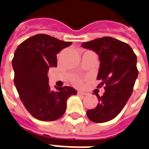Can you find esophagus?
I'll return each instance as SVG.
<instances>
[{
    "label": "esophagus",
    "mask_w": 149,
    "mask_h": 149,
    "mask_svg": "<svg viewBox=\"0 0 149 149\" xmlns=\"http://www.w3.org/2000/svg\"><path fill=\"white\" fill-rule=\"evenodd\" d=\"M77 94H78V95H87V94H86V92H83V91H81L77 92Z\"/></svg>",
    "instance_id": "esophagus-1"
}]
</instances>
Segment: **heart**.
<instances>
[{"instance_id":"1","label":"heart","mask_w":149,"mask_h":149,"mask_svg":"<svg viewBox=\"0 0 149 149\" xmlns=\"http://www.w3.org/2000/svg\"><path fill=\"white\" fill-rule=\"evenodd\" d=\"M76 83H77V84H80V83H81V81H79V80H77V81H76Z\"/></svg>"}]
</instances>
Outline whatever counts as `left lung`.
Returning <instances> with one entry per match:
<instances>
[{"instance_id": "8db88e82", "label": "left lung", "mask_w": 149, "mask_h": 149, "mask_svg": "<svg viewBox=\"0 0 149 149\" xmlns=\"http://www.w3.org/2000/svg\"><path fill=\"white\" fill-rule=\"evenodd\" d=\"M81 47L99 55L100 68L97 78L105 86L104 94L98 98L96 107L86 111L89 120L95 123L107 122L118 116L133 92L138 77L137 57L129 44L120 40L103 37L84 42Z\"/></svg>"}]
</instances>
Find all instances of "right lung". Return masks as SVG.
Returning a JSON list of instances; mask_svg holds the SVG:
<instances>
[{"instance_id":"right-lung-1","label":"right lung","mask_w":149,"mask_h":149,"mask_svg":"<svg viewBox=\"0 0 149 149\" xmlns=\"http://www.w3.org/2000/svg\"><path fill=\"white\" fill-rule=\"evenodd\" d=\"M71 44L72 42L39 33L24 40L15 52V86L26 110L39 120L54 121L62 117L67 100L77 94L71 86L52 91L48 77L49 68L57 67V54Z\"/></svg>"}]
</instances>
